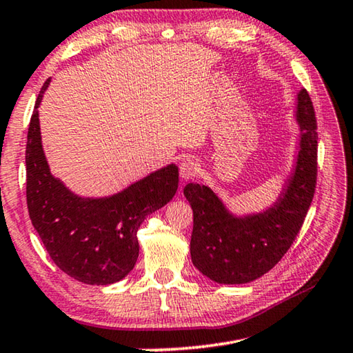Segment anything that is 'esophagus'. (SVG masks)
Wrapping results in <instances>:
<instances>
[{
	"mask_svg": "<svg viewBox=\"0 0 353 353\" xmlns=\"http://www.w3.org/2000/svg\"><path fill=\"white\" fill-rule=\"evenodd\" d=\"M199 172V165L193 160H185L181 163V179L182 181H190V179L196 177Z\"/></svg>",
	"mask_w": 353,
	"mask_h": 353,
	"instance_id": "1",
	"label": "esophagus"
}]
</instances>
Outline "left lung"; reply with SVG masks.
<instances>
[{"mask_svg": "<svg viewBox=\"0 0 353 353\" xmlns=\"http://www.w3.org/2000/svg\"><path fill=\"white\" fill-rule=\"evenodd\" d=\"M299 155L276 203L261 214L236 216L209 187L188 183L193 209L190 253L194 267L220 284L254 281L275 267L300 232L317 181V125L306 89L297 97Z\"/></svg>", "mask_w": 353, "mask_h": 353, "instance_id": "8db88e82", "label": "left lung"}]
</instances>
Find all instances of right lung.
<instances>
[{
	"label": "right lung",
	"mask_w": 353,
	"mask_h": 353,
	"mask_svg": "<svg viewBox=\"0 0 353 353\" xmlns=\"http://www.w3.org/2000/svg\"><path fill=\"white\" fill-rule=\"evenodd\" d=\"M39 92L26 141V203L50 257L77 281L106 286L125 278L137 264V232L149 214L177 192L179 168L168 165L106 198H81L50 172L41 141Z\"/></svg>",
	"instance_id": "right-lung-1"
}]
</instances>
